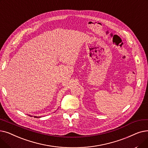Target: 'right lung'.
<instances>
[{
	"label": "right lung",
	"mask_w": 148,
	"mask_h": 148,
	"mask_svg": "<svg viewBox=\"0 0 148 148\" xmlns=\"http://www.w3.org/2000/svg\"><path fill=\"white\" fill-rule=\"evenodd\" d=\"M31 116V117H32V116ZM34 117H36V118H37V117H38H38H37V116H34Z\"/></svg>",
	"instance_id": "obj_1"
}]
</instances>
